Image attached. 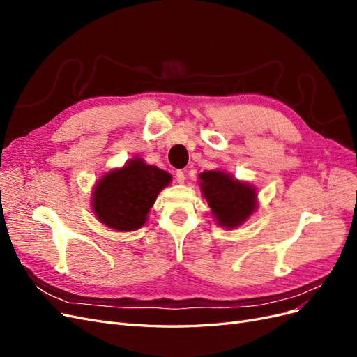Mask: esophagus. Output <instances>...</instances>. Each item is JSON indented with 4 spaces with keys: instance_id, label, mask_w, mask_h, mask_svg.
<instances>
[{
    "instance_id": "obj_1",
    "label": "esophagus",
    "mask_w": 357,
    "mask_h": 357,
    "mask_svg": "<svg viewBox=\"0 0 357 357\" xmlns=\"http://www.w3.org/2000/svg\"><path fill=\"white\" fill-rule=\"evenodd\" d=\"M176 180H177V183H185V180H186V174H185V172H183L181 169H178V171L176 172Z\"/></svg>"
}]
</instances>
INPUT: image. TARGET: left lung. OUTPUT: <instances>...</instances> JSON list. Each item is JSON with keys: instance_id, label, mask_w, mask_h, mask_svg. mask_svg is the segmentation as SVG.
<instances>
[{"instance_id": "1", "label": "left lung", "mask_w": 357, "mask_h": 357, "mask_svg": "<svg viewBox=\"0 0 357 357\" xmlns=\"http://www.w3.org/2000/svg\"><path fill=\"white\" fill-rule=\"evenodd\" d=\"M199 188L207 199L214 220L226 229L243 225L257 207L255 186L235 180L226 171H204Z\"/></svg>"}]
</instances>
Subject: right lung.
<instances>
[{
	"label": "right lung",
	"instance_id": "right-lung-1",
	"mask_svg": "<svg viewBox=\"0 0 357 357\" xmlns=\"http://www.w3.org/2000/svg\"><path fill=\"white\" fill-rule=\"evenodd\" d=\"M169 183L167 171L134 158L98 180L92 192V210L96 219L114 231H137Z\"/></svg>",
	"mask_w": 357,
	"mask_h": 357
}]
</instances>
